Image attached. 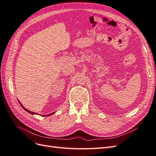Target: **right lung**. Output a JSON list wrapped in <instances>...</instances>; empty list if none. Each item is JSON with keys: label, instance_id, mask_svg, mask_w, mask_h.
Wrapping results in <instances>:
<instances>
[{"label": "right lung", "instance_id": "obj_1", "mask_svg": "<svg viewBox=\"0 0 156 156\" xmlns=\"http://www.w3.org/2000/svg\"><path fill=\"white\" fill-rule=\"evenodd\" d=\"M20 104H21V103H20ZM22 107H23V105H21ZM23 108H24V109L26 111H27L28 112H30V113H31V114H36V113H34V112H31V111H29V110H27V109H26V108H24V107H23ZM53 113L54 112H53V113H51V114H49V115H44V116H49V115H52V114H53Z\"/></svg>", "mask_w": 156, "mask_h": 156}]
</instances>
